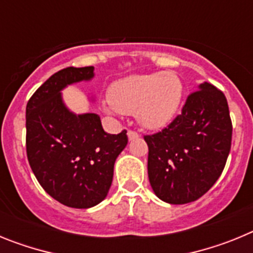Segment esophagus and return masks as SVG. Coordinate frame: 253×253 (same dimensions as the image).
<instances>
[{
	"label": "esophagus",
	"mask_w": 253,
	"mask_h": 253,
	"mask_svg": "<svg viewBox=\"0 0 253 253\" xmlns=\"http://www.w3.org/2000/svg\"><path fill=\"white\" fill-rule=\"evenodd\" d=\"M128 138H129V140H134V139H137V138H139V134H138L137 131H134V130H129V131H128Z\"/></svg>",
	"instance_id": "1"
}]
</instances>
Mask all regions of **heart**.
<instances>
[{
	"instance_id": "obj_1",
	"label": "heart",
	"mask_w": 253,
	"mask_h": 253,
	"mask_svg": "<svg viewBox=\"0 0 253 253\" xmlns=\"http://www.w3.org/2000/svg\"><path fill=\"white\" fill-rule=\"evenodd\" d=\"M182 82L172 72L133 75L111 86L105 104L109 113L135 114L138 122L148 129L166 126L182 99Z\"/></svg>"
}]
</instances>
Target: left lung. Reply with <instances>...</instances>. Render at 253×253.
<instances>
[{
  "label": "left lung",
  "instance_id": "left-lung-1",
  "mask_svg": "<svg viewBox=\"0 0 253 253\" xmlns=\"http://www.w3.org/2000/svg\"><path fill=\"white\" fill-rule=\"evenodd\" d=\"M144 140L154 194L169 204L195 202L222 175L231 151L232 120L224 93L204 82L187 96L180 115Z\"/></svg>",
  "mask_w": 253,
  "mask_h": 253
}]
</instances>
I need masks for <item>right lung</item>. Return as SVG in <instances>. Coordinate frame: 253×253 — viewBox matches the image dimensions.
<instances>
[{"instance_id":"right-lung-1","label":"right lung","mask_w":253,"mask_h":253,"mask_svg":"<svg viewBox=\"0 0 253 253\" xmlns=\"http://www.w3.org/2000/svg\"><path fill=\"white\" fill-rule=\"evenodd\" d=\"M92 77L93 67L60 69L26 105L29 165L51 198L77 209L95 207L106 198L114 163L128 144L126 130L107 134L99 115H76L64 105V87Z\"/></svg>"}]
</instances>
